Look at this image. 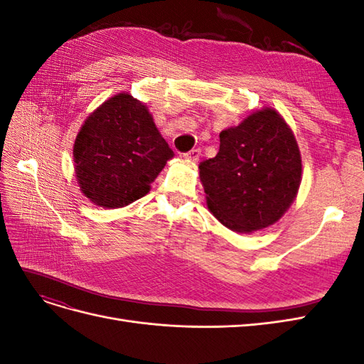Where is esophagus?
Masks as SVG:
<instances>
[{
	"mask_svg": "<svg viewBox=\"0 0 364 364\" xmlns=\"http://www.w3.org/2000/svg\"><path fill=\"white\" fill-rule=\"evenodd\" d=\"M200 155H202L200 149H193V150H190L188 153H185L183 158H185V159H188V161H191V162H197V161H199Z\"/></svg>",
	"mask_w": 364,
	"mask_h": 364,
	"instance_id": "esophagus-1",
	"label": "esophagus"
}]
</instances>
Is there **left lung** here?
Listing matches in <instances>:
<instances>
[{"instance_id":"obj_1","label":"left lung","mask_w":364,"mask_h":364,"mask_svg":"<svg viewBox=\"0 0 364 364\" xmlns=\"http://www.w3.org/2000/svg\"><path fill=\"white\" fill-rule=\"evenodd\" d=\"M199 170L211 214L237 234H252L277 223L294 202L302 158L287 121L266 106L220 132L218 153Z\"/></svg>"}]
</instances>
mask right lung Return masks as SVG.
<instances>
[{
	"instance_id": "1",
	"label": "right lung",
	"mask_w": 364,
	"mask_h": 364,
	"mask_svg": "<svg viewBox=\"0 0 364 364\" xmlns=\"http://www.w3.org/2000/svg\"><path fill=\"white\" fill-rule=\"evenodd\" d=\"M173 156L147 106L129 92L115 94L91 112L73 147L80 191L106 209L144 197Z\"/></svg>"
}]
</instances>
